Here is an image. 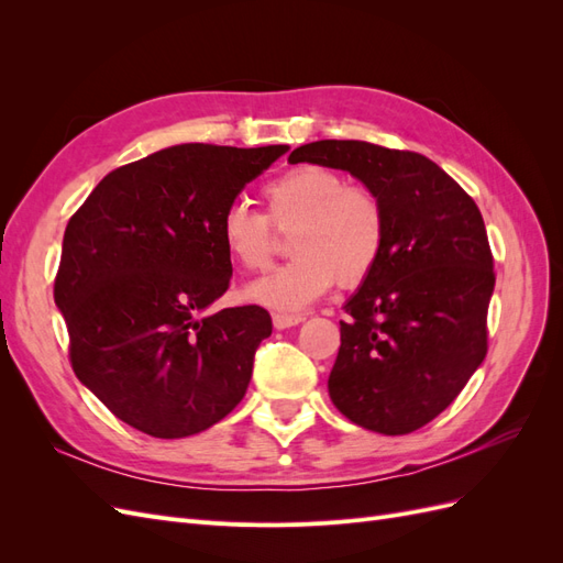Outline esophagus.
<instances>
[{
  "label": "esophagus",
  "mask_w": 563,
  "mask_h": 563,
  "mask_svg": "<svg viewBox=\"0 0 563 563\" xmlns=\"http://www.w3.org/2000/svg\"><path fill=\"white\" fill-rule=\"evenodd\" d=\"M305 317L302 314H286V312H275L272 314V323H275V329H288V327H296Z\"/></svg>",
  "instance_id": "esophagus-1"
}]
</instances>
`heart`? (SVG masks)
Here are the masks:
<instances>
[{
    "label": "heart",
    "instance_id": "heart-1",
    "mask_svg": "<svg viewBox=\"0 0 563 563\" xmlns=\"http://www.w3.org/2000/svg\"><path fill=\"white\" fill-rule=\"evenodd\" d=\"M265 216L234 203L220 220L228 258L246 272H263L275 255V232H286L294 258L249 286L246 296L275 310H302L338 284L360 286L376 269L387 218L378 195L352 185L335 168L305 164L263 190Z\"/></svg>",
    "mask_w": 563,
    "mask_h": 563
}]
</instances>
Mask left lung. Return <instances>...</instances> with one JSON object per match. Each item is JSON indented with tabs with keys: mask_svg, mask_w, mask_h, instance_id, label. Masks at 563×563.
I'll return each mask as SVG.
<instances>
[{
	"mask_svg": "<svg viewBox=\"0 0 563 563\" xmlns=\"http://www.w3.org/2000/svg\"><path fill=\"white\" fill-rule=\"evenodd\" d=\"M288 162L343 168L383 201L385 249L345 305L329 395L360 428L416 432L449 408L488 352L496 272L482 211L418 152L317 141Z\"/></svg>",
	"mask_w": 563,
	"mask_h": 563,
	"instance_id": "8db88e82",
	"label": "left lung"
}]
</instances>
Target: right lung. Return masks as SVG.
Returning <instances> with one entry per match:
<instances>
[{
    "mask_svg": "<svg viewBox=\"0 0 563 563\" xmlns=\"http://www.w3.org/2000/svg\"><path fill=\"white\" fill-rule=\"evenodd\" d=\"M286 150L166 147L114 168L73 213L54 284L70 364L131 428L190 437L244 399L272 319L211 310L232 277L220 220Z\"/></svg>",
    "mask_w": 563,
    "mask_h": 563,
    "instance_id": "add662e5",
    "label": "right lung"
}]
</instances>
